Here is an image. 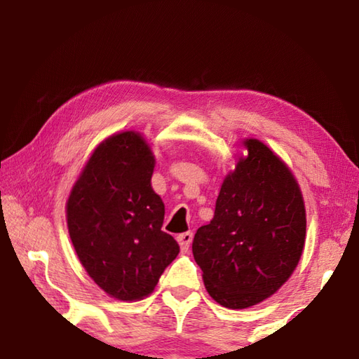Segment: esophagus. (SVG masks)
<instances>
[{"label": "esophagus", "mask_w": 359, "mask_h": 359, "mask_svg": "<svg viewBox=\"0 0 359 359\" xmlns=\"http://www.w3.org/2000/svg\"><path fill=\"white\" fill-rule=\"evenodd\" d=\"M191 241H193V233H190V231H188V233H184V234H179L177 236V242L180 244L182 252H187L188 248H190Z\"/></svg>", "instance_id": "esophagus-1"}]
</instances>
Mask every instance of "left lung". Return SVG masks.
<instances>
[{
    "instance_id": "8db88e82",
    "label": "left lung",
    "mask_w": 359,
    "mask_h": 359,
    "mask_svg": "<svg viewBox=\"0 0 359 359\" xmlns=\"http://www.w3.org/2000/svg\"><path fill=\"white\" fill-rule=\"evenodd\" d=\"M244 145L248 156L226 175L214 218L198 228L191 245L209 294L229 309L274 294L306 241V209L290 169L257 139Z\"/></svg>"
}]
</instances>
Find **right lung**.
Listing matches in <instances>:
<instances>
[{"mask_svg":"<svg viewBox=\"0 0 359 359\" xmlns=\"http://www.w3.org/2000/svg\"><path fill=\"white\" fill-rule=\"evenodd\" d=\"M155 158L133 131L101 142L72 188L68 229L85 271L120 301L155 290L179 244L161 229L165 204L151 190Z\"/></svg>","mask_w":359,"mask_h":359,"instance_id":"right-lung-1","label":"right lung"}]
</instances>
